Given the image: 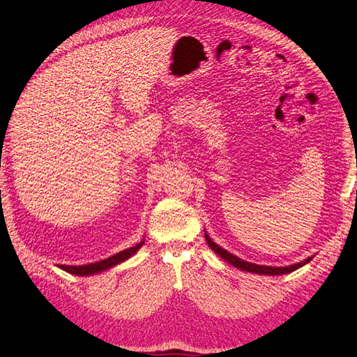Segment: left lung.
Returning <instances> with one entry per match:
<instances>
[{
  "instance_id": "8db88e82",
  "label": "left lung",
  "mask_w": 357,
  "mask_h": 357,
  "mask_svg": "<svg viewBox=\"0 0 357 357\" xmlns=\"http://www.w3.org/2000/svg\"><path fill=\"white\" fill-rule=\"evenodd\" d=\"M204 236H206V240H207L208 246H210L211 249H213L215 252H216L219 257H222L227 263L233 264L234 267L240 268V271L250 272V273H258V275H287V273H290V272L297 271L298 267L305 266L306 263H310L311 259H312V257H310V258H306L305 261H302V263L291 264V266H287V267H272V266H259V264H252V263H248V261H245V259H242V258H238V257L233 255L231 252H228V250L222 249V248H220L219 245H216V243L213 242V240H211L207 234H204Z\"/></svg>"
}]
</instances>
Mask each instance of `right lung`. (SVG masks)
I'll use <instances>...</instances> for the list:
<instances>
[{
	"instance_id": "obj_1",
	"label": "right lung",
	"mask_w": 357,
	"mask_h": 357,
	"mask_svg": "<svg viewBox=\"0 0 357 357\" xmlns=\"http://www.w3.org/2000/svg\"><path fill=\"white\" fill-rule=\"evenodd\" d=\"M144 245V240L142 242H139L138 245H135L133 248H129V249H124L121 250V252L115 254L107 259H102V261H98V263H90V264H85V266H60V268H63V271L69 272L72 275H76V276H86V275H94V273H100L103 271H108V268L117 266L123 261H126L128 258H130L137 250Z\"/></svg>"
}]
</instances>
